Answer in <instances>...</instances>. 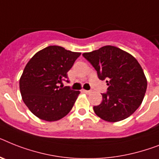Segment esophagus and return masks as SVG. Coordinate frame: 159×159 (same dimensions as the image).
Segmentation results:
<instances>
[{
	"mask_svg": "<svg viewBox=\"0 0 159 159\" xmlns=\"http://www.w3.org/2000/svg\"><path fill=\"white\" fill-rule=\"evenodd\" d=\"M83 92H84V93H86V94H90V93H93L91 90H83Z\"/></svg>",
	"mask_w": 159,
	"mask_h": 159,
	"instance_id": "obj_1",
	"label": "esophagus"
}]
</instances>
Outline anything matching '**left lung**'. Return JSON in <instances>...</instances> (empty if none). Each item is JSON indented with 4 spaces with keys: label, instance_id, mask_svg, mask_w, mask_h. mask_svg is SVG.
Instances as JSON below:
<instances>
[{
    "label": "left lung",
    "instance_id": "obj_1",
    "mask_svg": "<svg viewBox=\"0 0 159 159\" xmlns=\"http://www.w3.org/2000/svg\"><path fill=\"white\" fill-rule=\"evenodd\" d=\"M83 56L93 65L98 78L109 87L102 93V102L93 106L98 117L115 123L129 117L142 103L147 89V80L136 58L126 51L106 45Z\"/></svg>",
    "mask_w": 159,
    "mask_h": 159
}]
</instances>
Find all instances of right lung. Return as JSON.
Here are the masks:
<instances>
[{
  "label": "right lung",
  "instance_id": "obj_1",
  "mask_svg": "<svg viewBox=\"0 0 159 159\" xmlns=\"http://www.w3.org/2000/svg\"><path fill=\"white\" fill-rule=\"evenodd\" d=\"M80 54L50 45L27 62L19 80V89L25 105L36 117L53 122L70 112L80 92L59 84L67 78V72Z\"/></svg>",
  "mask_w": 159,
  "mask_h": 159
}]
</instances>
